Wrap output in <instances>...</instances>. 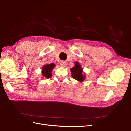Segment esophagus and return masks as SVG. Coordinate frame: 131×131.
<instances>
[{
  "label": "esophagus",
  "instance_id": "34e87169",
  "mask_svg": "<svg viewBox=\"0 0 131 131\" xmlns=\"http://www.w3.org/2000/svg\"><path fill=\"white\" fill-rule=\"evenodd\" d=\"M66 65V62L64 60H62L60 62V66L62 67H65Z\"/></svg>",
  "mask_w": 131,
  "mask_h": 131
}]
</instances>
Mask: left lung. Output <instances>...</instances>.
I'll list each match as a JSON object with an SVG mask.
<instances>
[{"label":"left lung","mask_w":131,"mask_h":131,"mask_svg":"<svg viewBox=\"0 0 131 131\" xmlns=\"http://www.w3.org/2000/svg\"><path fill=\"white\" fill-rule=\"evenodd\" d=\"M71 71L72 74V76L74 79L79 81H83L84 80L85 76L82 74L83 70L79 63L75 62V66L71 69Z\"/></svg>","instance_id":"obj_1"}]
</instances>
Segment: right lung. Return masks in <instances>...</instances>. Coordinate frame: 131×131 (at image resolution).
<instances>
[{
    "label": "right lung",
    "mask_w": 131,
    "mask_h": 131,
    "mask_svg": "<svg viewBox=\"0 0 131 131\" xmlns=\"http://www.w3.org/2000/svg\"><path fill=\"white\" fill-rule=\"evenodd\" d=\"M54 64L53 63H51L49 65H46L42 67V75L46 78H50L52 77L51 72L54 68Z\"/></svg>",
    "instance_id": "right-lung-1"
}]
</instances>
